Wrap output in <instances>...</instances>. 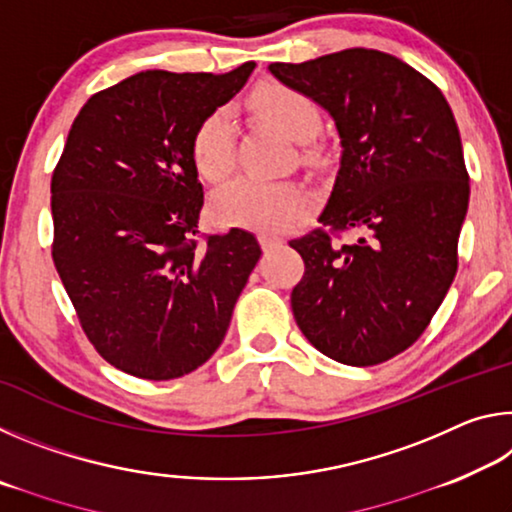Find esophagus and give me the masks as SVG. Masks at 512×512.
Wrapping results in <instances>:
<instances>
[{
    "label": "esophagus",
    "instance_id": "obj_1",
    "mask_svg": "<svg viewBox=\"0 0 512 512\" xmlns=\"http://www.w3.org/2000/svg\"><path fill=\"white\" fill-rule=\"evenodd\" d=\"M259 244H262L264 253H271V250H275L277 246L282 244V239H280V237L268 235V232H262V235H259Z\"/></svg>",
    "mask_w": 512,
    "mask_h": 512
}]
</instances>
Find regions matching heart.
Here are the masks:
<instances>
[{"label":"heart","mask_w":512,"mask_h":512,"mask_svg":"<svg viewBox=\"0 0 512 512\" xmlns=\"http://www.w3.org/2000/svg\"><path fill=\"white\" fill-rule=\"evenodd\" d=\"M253 106L266 121L298 142L318 131L316 103L284 85H264L253 94ZM192 158L198 173L210 183L225 178L235 164V128L228 108H216L198 124L192 137ZM307 203L302 187L293 183L239 176L212 196L214 219L225 225L280 228Z\"/></svg>","instance_id":"1"}]
</instances>
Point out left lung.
Masks as SVG:
<instances>
[{"label": "left lung", "instance_id": "8db88e82", "mask_svg": "<svg viewBox=\"0 0 512 512\" xmlns=\"http://www.w3.org/2000/svg\"><path fill=\"white\" fill-rule=\"evenodd\" d=\"M268 69L332 115L343 149L323 228L289 241L305 259L296 323L345 366L393 359L420 339L458 268L470 176L452 108L427 76L377 49ZM348 229L360 239L341 242Z\"/></svg>", "mask_w": 512, "mask_h": 512}]
</instances>
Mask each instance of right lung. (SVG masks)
Listing matches in <instances>:
<instances>
[{"instance_id": "right-lung-1", "label": "right lung", "mask_w": 512, "mask_h": 512, "mask_svg": "<svg viewBox=\"0 0 512 512\" xmlns=\"http://www.w3.org/2000/svg\"><path fill=\"white\" fill-rule=\"evenodd\" d=\"M253 69H149L92 94L69 128L51 176V257L94 350L133 377L203 366L262 255L241 228L196 239L203 185L192 158L198 124Z\"/></svg>"}]
</instances>
